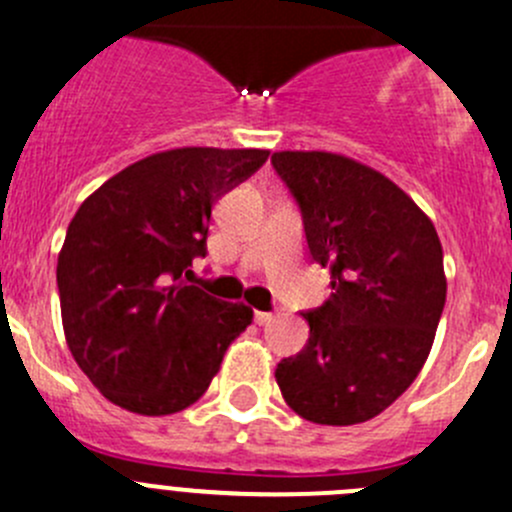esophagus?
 <instances>
[{"instance_id": "34e87169", "label": "esophagus", "mask_w": 512, "mask_h": 512, "mask_svg": "<svg viewBox=\"0 0 512 512\" xmlns=\"http://www.w3.org/2000/svg\"><path fill=\"white\" fill-rule=\"evenodd\" d=\"M272 320V312H255V322L257 325H267Z\"/></svg>"}]
</instances>
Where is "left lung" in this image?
<instances>
[{
    "mask_svg": "<svg viewBox=\"0 0 512 512\" xmlns=\"http://www.w3.org/2000/svg\"><path fill=\"white\" fill-rule=\"evenodd\" d=\"M310 257L330 267V297L305 310L307 345L277 365L285 403L317 425H355L413 385L445 307L443 247L395 182L330 152H275Z\"/></svg>",
    "mask_w": 512,
    "mask_h": 512,
    "instance_id": "1",
    "label": "left lung"
}]
</instances>
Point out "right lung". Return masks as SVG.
<instances>
[{
	"label": "right lung",
	"mask_w": 512,
	"mask_h": 512,
	"mask_svg": "<svg viewBox=\"0 0 512 512\" xmlns=\"http://www.w3.org/2000/svg\"><path fill=\"white\" fill-rule=\"evenodd\" d=\"M267 150L182 147L135 162L89 195L57 262L62 325L94 388L137 415L205 395L252 310L187 285L207 255L212 205L255 175Z\"/></svg>",
	"instance_id": "add662e5"
}]
</instances>
